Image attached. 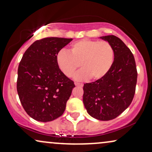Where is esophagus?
Returning a JSON list of instances; mask_svg holds the SVG:
<instances>
[{
    "label": "esophagus",
    "instance_id": "esophagus-1",
    "mask_svg": "<svg viewBox=\"0 0 152 152\" xmlns=\"http://www.w3.org/2000/svg\"><path fill=\"white\" fill-rule=\"evenodd\" d=\"M75 86H78V87H83V84L82 83H75Z\"/></svg>",
    "mask_w": 152,
    "mask_h": 152
}]
</instances>
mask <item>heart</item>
<instances>
[{
    "label": "heart",
    "instance_id": "1",
    "mask_svg": "<svg viewBox=\"0 0 152 152\" xmlns=\"http://www.w3.org/2000/svg\"><path fill=\"white\" fill-rule=\"evenodd\" d=\"M115 52L105 41L83 39L71 45L69 52L61 50L56 56L58 67L67 77H71L81 65L82 69L75 75L76 81L103 78L113 66Z\"/></svg>",
    "mask_w": 152,
    "mask_h": 152
}]
</instances>
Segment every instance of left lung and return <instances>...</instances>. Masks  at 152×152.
<instances>
[{"label": "left lung", "instance_id": "1", "mask_svg": "<svg viewBox=\"0 0 152 152\" xmlns=\"http://www.w3.org/2000/svg\"><path fill=\"white\" fill-rule=\"evenodd\" d=\"M100 38L113 46L114 62L103 78L84 84L83 101L91 117L107 121L120 115L131 104L137 72L132 53L120 38L115 35Z\"/></svg>", "mask_w": 152, "mask_h": 152}]
</instances>
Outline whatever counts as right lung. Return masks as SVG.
Returning <instances> with one entry per match:
<instances>
[{
	"label": "right lung",
	"mask_w": 152,
	"mask_h": 152,
	"mask_svg": "<svg viewBox=\"0 0 152 152\" xmlns=\"http://www.w3.org/2000/svg\"><path fill=\"white\" fill-rule=\"evenodd\" d=\"M73 39L37 40L24 53L18 70L17 91L24 110L39 122L62 115L75 87L56 64L57 53Z\"/></svg>",
	"instance_id": "obj_1"
}]
</instances>
